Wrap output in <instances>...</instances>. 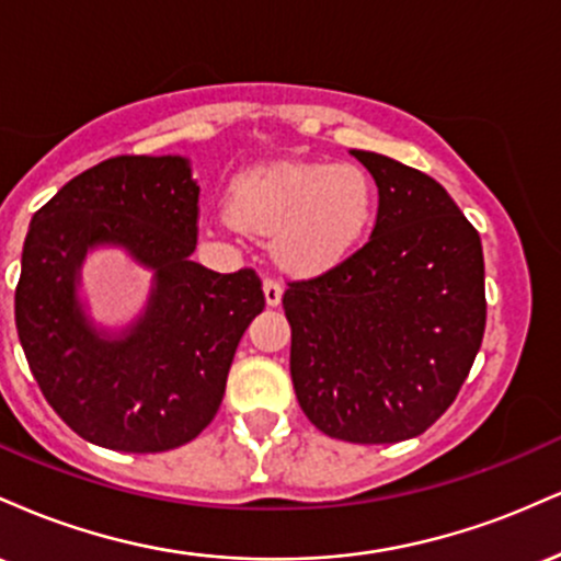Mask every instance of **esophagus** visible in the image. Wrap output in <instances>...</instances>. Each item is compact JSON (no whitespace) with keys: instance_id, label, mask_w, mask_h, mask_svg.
<instances>
[{"instance_id":"obj_1","label":"esophagus","mask_w":561,"mask_h":561,"mask_svg":"<svg viewBox=\"0 0 561 561\" xmlns=\"http://www.w3.org/2000/svg\"><path fill=\"white\" fill-rule=\"evenodd\" d=\"M263 295H266L268 306H279V302H282V282L274 279V276H266V279H263Z\"/></svg>"}]
</instances>
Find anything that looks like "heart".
<instances>
[{"label":"heart","instance_id":"heart-1","mask_svg":"<svg viewBox=\"0 0 561 561\" xmlns=\"http://www.w3.org/2000/svg\"><path fill=\"white\" fill-rule=\"evenodd\" d=\"M227 224L274 234L282 266L319 272L356 250L377 214V190L358 163H263L237 173Z\"/></svg>","mask_w":561,"mask_h":561}]
</instances>
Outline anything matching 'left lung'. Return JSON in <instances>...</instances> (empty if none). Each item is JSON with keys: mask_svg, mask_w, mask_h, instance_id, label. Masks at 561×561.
<instances>
[{"mask_svg": "<svg viewBox=\"0 0 561 561\" xmlns=\"http://www.w3.org/2000/svg\"><path fill=\"white\" fill-rule=\"evenodd\" d=\"M379 190L369 242L287 282L302 414L347 443L422 435L459 396L485 332L480 234L435 179L353 150Z\"/></svg>", "mask_w": 561, "mask_h": 561, "instance_id": "8db88e82", "label": "left lung"}]
</instances>
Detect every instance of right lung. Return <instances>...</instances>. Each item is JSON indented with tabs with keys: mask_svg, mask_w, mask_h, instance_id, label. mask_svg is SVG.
<instances>
[{
	"mask_svg": "<svg viewBox=\"0 0 561 561\" xmlns=\"http://www.w3.org/2000/svg\"><path fill=\"white\" fill-rule=\"evenodd\" d=\"M199 186L179 156H118L62 186L31 218L15 327L31 375L62 422L94 446L160 454L214 422L240 337L266 306L253 268L190 261ZM126 247L157 272L146 313L96 333L75 298L82 255Z\"/></svg>",
	"mask_w": 561,
	"mask_h": 561,
	"instance_id": "add662e5",
	"label": "right lung"
}]
</instances>
